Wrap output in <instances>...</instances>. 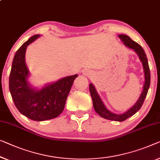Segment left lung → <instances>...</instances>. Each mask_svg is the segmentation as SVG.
Wrapping results in <instances>:
<instances>
[{"instance_id": "left-lung-1", "label": "left lung", "mask_w": 160, "mask_h": 160, "mask_svg": "<svg viewBox=\"0 0 160 160\" xmlns=\"http://www.w3.org/2000/svg\"><path fill=\"white\" fill-rule=\"evenodd\" d=\"M118 37L123 42L128 48L132 49L134 50V52L138 54L139 57L140 61L142 62L143 65V70H144V84L143 86V90L142 92L141 95L133 106L129 110L126 111L125 113L122 114H116L113 113L108 110V108L105 106L103 101H101V98H100L98 93L96 91V89L92 83H90L89 85L90 92L91 95L92 99V103H93V107L96 113L106 119H108V120L111 121H123L128 118L132 116L133 114H135L141 108L143 103H144L145 98L147 96V92L149 88L150 85V70L149 68L148 60H147V57L146 54H145L144 50L143 49L142 47L140 46L139 44L131 39L129 37L125 34H119Z\"/></svg>"}]
</instances>
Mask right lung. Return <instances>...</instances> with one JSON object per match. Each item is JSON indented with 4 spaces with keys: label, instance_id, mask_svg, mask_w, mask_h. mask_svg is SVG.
I'll list each match as a JSON object with an SVG mask.
<instances>
[{
    "label": "right lung",
    "instance_id": "1",
    "mask_svg": "<svg viewBox=\"0 0 160 160\" xmlns=\"http://www.w3.org/2000/svg\"><path fill=\"white\" fill-rule=\"evenodd\" d=\"M40 37L36 34L16 51L9 77V90L18 111L34 121L54 118L63 111L67 98L78 75L68 76L37 90L29 84L25 62L27 46Z\"/></svg>",
    "mask_w": 160,
    "mask_h": 160
}]
</instances>
